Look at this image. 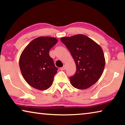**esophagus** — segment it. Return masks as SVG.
Masks as SVG:
<instances>
[{
	"label": "esophagus",
	"mask_w": 125,
	"mask_h": 125,
	"mask_svg": "<svg viewBox=\"0 0 125 125\" xmlns=\"http://www.w3.org/2000/svg\"><path fill=\"white\" fill-rule=\"evenodd\" d=\"M65 69H66V66H64L63 67H61L60 68V70H62V71H63V70H64Z\"/></svg>",
	"instance_id": "obj_1"
}]
</instances>
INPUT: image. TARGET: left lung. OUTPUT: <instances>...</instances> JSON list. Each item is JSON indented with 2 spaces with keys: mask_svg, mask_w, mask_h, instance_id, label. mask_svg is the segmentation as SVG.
Wrapping results in <instances>:
<instances>
[{
  "mask_svg": "<svg viewBox=\"0 0 125 125\" xmlns=\"http://www.w3.org/2000/svg\"><path fill=\"white\" fill-rule=\"evenodd\" d=\"M61 40L70 52L76 63V73L70 77L71 85L78 89L92 86L101 77L105 66L101 46L83 34L63 37Z\"/></svg>",
  "mask_w": 125,
  "mask_h": 125,
  "instance_id": "obj_1",
  "label": "left lung"
}]
</instances>
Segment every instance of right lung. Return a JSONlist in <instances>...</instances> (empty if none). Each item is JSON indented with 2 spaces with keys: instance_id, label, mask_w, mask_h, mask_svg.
I'll return each mask as SVG.
<instances>
[{
  "instance_id": "1",
  "label": "right lung",
  "mask_w": 125,
  "mask_h": 125,
  "mask_svg": "<svg viewBox=\"0 0 125 125\" xmlns=\"http://www.w3.org/2000/svg\"><path fill=\"white\" fill-rule=\"evenodd\" d=\"M58 40L49 36H40L27 45L20 58L19 65L22 76L33 88L44 90L53 83L58 68L49 51Z\"/></svg>"
}]
</instances>
